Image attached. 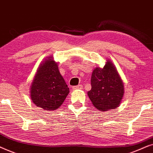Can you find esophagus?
I'll return each instance as SVG.
<instances>
[{"mask_svg":"<svg viewBox=\"0 0 153 153\" xmlns=\"http://www.w3.org/2000/svg\"><path fill=\"white\" fill-rule=\"evenodd\" d=\"M83 88V85H76V86H73L72 89L73 90H76V89H82Z\"/></svg>","mask_w":153,"mask_h":153,"instance_id":"obj_1","label":"esophagus"}]
</instances>
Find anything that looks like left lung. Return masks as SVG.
I'll list each match as a JSON object with an SVG mask.
<instances>
[{
  "mask_svg": "<svg viewBox=\"0 0 153 153\" xmlns=\"http://www.w3.org/2000/svg\"><path fill=\"white\" fill-rule=\"evenodd\" d=\"M103 68H96L91 76V90L88 95L98 110L106 111L120 106L125 93L124 84L114 64L106 58Z\"/></svg>",
  "mask_w": 153,
  "mask_h": 153,
  "instance_id": "left-lung-1",
  "label": "left lung"
}]
</instances>
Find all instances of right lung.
Returning a JSON list of instances; mask_svg holds the SVG:
<instances>
[{
  "label": "right lung",
  "instance_id": "obj_1",
  "mask_svg": "<svg viewBox=\"0 0 153 153\" xmlns=\"http://www.w3.org/2000/svg\"><path fill=\"white\" fill-rule=\"evenodd\" d=\"M70 93L58 70L53 56L45 58L39 65L30 88V97L37 107L46 111L56 110Z\"/></svg>",
  "mask_w": 153,
  "mask_h": 153
}]
</instances>
